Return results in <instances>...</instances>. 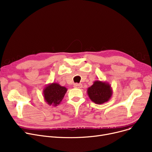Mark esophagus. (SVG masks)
Here are the masks:
<instances>
[{
	"instance_id": "1",
	"label": "esophagus",
	"mask_w": 152,
	"mask_h": 152,
	"mask_svg": "<svg viewBox=\"0 0 152 152\" xmlns=\"http://www.w3.org/2000/svg\"><path fill=\"white\" fill-rule=\"evenodd\" d=\"M74 87H75V88H77V89H81L83 87V85H82V84L76 83L74 84Z\"/></svg>"
}]
</instances>
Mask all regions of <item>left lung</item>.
<instances>
[{"label":"left lung","mask_w":152,"mask_h":152,"mask_svg":"<svg viewBox=\"0 0 152 152\" xmlns=\"http://www.w3.org/2000/svg\"><path fill=\"white\" fill-rule=\"evenodd\" d=\"M89 99L96 104H103L112 96L113 91L110 84L106 81H95L87 90Z\"/></svg>","instance_id":"left-lung-1"}]
</instances>
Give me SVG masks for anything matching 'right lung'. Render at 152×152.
Instances as JSON below:
<instances>
[{
  "instance_id": "obj_1",
  "label": "right lung",
  "mask_w": 152,
  "mask_h": 152,
  "mask_svg": "<svg viewBox=\"0 0 152 152\" xmlns=\"http://www.w3.org/2000/svg\"><path fill=\"white\" fill-rule=\"evenodd\" d=\"M67 90L65 87L57 83L47 84L43 90L44 100L48 105L57 107L62 101Z\"/></svg>"
}]
</instances>
